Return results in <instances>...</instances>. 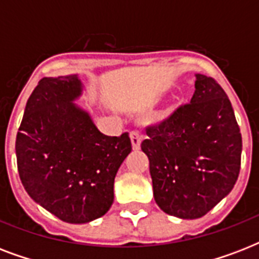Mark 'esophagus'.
<instances>
[{"mask_svg": "<svg viewBox=\"0 0 259 259\" xmlns=\"http://www.w3.org/2000/svg\"><path fill=\"white\" fill-rule=\"evenodd\" d=\"M130 141H132V148H133V150H140L142 142V136L138 132H132L130 133Z\"/></svg>", "mask_w": 259, "mask_h": 259, "instance_id": "esophagus-1", "label": "esophagus"}]
</instances>
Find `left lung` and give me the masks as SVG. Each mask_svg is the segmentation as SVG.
I'll use <instances>...</instances> for the list:
<instances>
[{"mask_svg": "<svg viewBox=\"0 0 259 259\" xmlns=\"http://www.w3.org/2000/svg\"><path fill=\"white\" fill-rule=\"evenodd\" d=\"M153 196L164 212L197 219L231 192L241 169L242 136L231 102L215 79L196 74L189 105L146 127Z\"/></svg>", "mask_w": 259, "mask_h": 259, "instance_id": "left-lung-1", "label": "left lung"}]
</instances>
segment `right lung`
Listing matches in <instances>:
<instances>
[{
    "label": "right lung",
    "instance_id": "1",
    "mask_svg": "<svg viewBox=\"0 0 259 259\" xmlns=\"http://www.w3.org/2000/svg\"><path fill=\"white\" fill-rule=\"evenodd\" d=\"M78 75L42 78L26 102L16 138L18 175L36 203L67 223L103 217L114 201V179L132 152L129 133L110 137L74 103Z\"/></svg>",
    "mask_w": 259,
    "mask_h": 259
}]
</instances>
